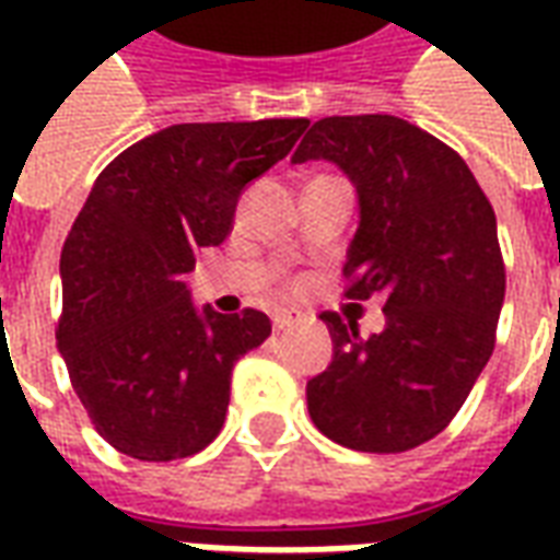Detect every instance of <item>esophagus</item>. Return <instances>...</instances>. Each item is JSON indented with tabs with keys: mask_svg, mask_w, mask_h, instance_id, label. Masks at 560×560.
I'll return each instance as SVG.
<instances>
[{
	"mask_svg": "<svg viewBox=\"0 0 560 560\" xmlns=\"http://www.w3.org/2000/svg\"><path fill=\"white\" fill-rule=\"evenodd\" d=\"M272 327H276V332H288V329L296 327V317H293V315H276V317H272Z\"/></svg>",
	"mask_w": 560,
	"mask_h": 560,
	"instance_id": "34e87169",
	"label": "esophagus"
}]
</instances>
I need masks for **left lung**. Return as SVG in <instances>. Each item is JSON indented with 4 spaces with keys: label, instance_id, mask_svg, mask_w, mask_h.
Listing matches in <instances>:
<instances>
[{
    "label": "left lung",
    "instance_id": "left-lung-1",
    "mask_svg": "<svg viewBox=\"0 0 560 560\" xmlns=\"http://www.w3.org/2000/svg\"><path fill=\"white\" fill-rule=\"evenodd\" d=\"M332 161L357 188L360 224L348 300H384L369 339L324 312L332 363L308 381V413L329 441L405 453L444 432L494 351L504 260L489 197L458 152L399 116H327L293 164Z\"/></svg>",
    "mask_w": 560,
    "mask_h": 560
}]
</instances>
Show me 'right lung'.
Returning a JSON list of instances; mask_svg holds the SVG:
<instances>
[{"instance_id": "add662e5", "label": "right lung", "mask_w": 560, "mask_h": 560, "mask_svg": "<svg viewBox=\"0 0 560 560\" xmlns=\"http://www.w3.org/2000/svg\"><path fill=\"white\" fill-rule=\"evenodd\" d=\"M308 119L185 122L119 152L68 233L59 353L104 441L173 462L215 441L231 372L272 332L264 312L191 303L197 248L233 231L243 188L281 161Z\"/></svg>"}]
</instances>
